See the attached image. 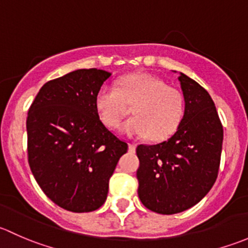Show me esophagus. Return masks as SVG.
I'll list each match as a JSON object with an SVG mask.
<instances>
[{"mask_svg":"<svg viewBox=\"0 0 248 248\" xmlns=\"http://www.w3.org/2000/svg\"><path fill=\"white\" fill-rule=\"evenodd\" d=\"M136 147H137V144H134V142H129V144H128V151L129 152H134V151H136Z\"/></svg>","mask_w":248,"mask_h":248,"instance_id":"1","label":"esophagus"}]
</instances>
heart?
<instances>
[{
  "mask_svg": "<svg viewBox=\"0 0 248 248\" xmlns=\"http://www.w3.org/2000/svg\"><path fill=\"white\" fill-rule=\"evenodd\" d=\"M94 104L99 119L109 128L119 127L129 112V107H133L136 116L122 126V132L128 136H149L151 140L172 136L185 115L184 94L146 73L124 77L117 89L102 86Z\"/></svg>",
  "mask_w": 248,
  "mask_h": 248,
  "instance_id": "heart-1",
  "label": "heart"
}]
</instances>
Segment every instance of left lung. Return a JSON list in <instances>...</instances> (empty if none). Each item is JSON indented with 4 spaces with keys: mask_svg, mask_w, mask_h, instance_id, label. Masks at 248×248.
<instances>
[{
    "mask_svg": "<svg viewBox=\"0 0 248 248\" xmlns=\"http://www.w3.org/2000/svg\"><path fill=\"white\" fill-rule=\"evenodd\" d=\"M185 115L171 138L137 147L138 196L151 211L172 215L199 202L214 186L223 127L206 90L181 73Z\"/></svg>",
    "mask_w": 248,
    "mask_h": 248,
    "instance_id": "left-lung-1",
    "label": "left lung"
}]
</instances>
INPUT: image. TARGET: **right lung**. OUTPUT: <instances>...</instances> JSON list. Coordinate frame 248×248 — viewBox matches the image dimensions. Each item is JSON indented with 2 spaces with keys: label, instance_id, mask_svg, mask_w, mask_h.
<instances>
[{
  "label": "right lung",
  "instance_id": "add662e5",
  "mask_svg": "<svg viewBox=\"0 0 248 248\" xmlns=\"http://www.w3.org/2000/svg\"><path fill=\"white\" fill-rule=\"evenodd\" d=\"M109 77L90 68L50 80L29 109L30 168L47 198L68 211H94L104 204L110 177L128 149L97 114L96 94Z\"/></svg>",
  "mask_w": 248,
  "mask_h": 248
}]
</instances>
